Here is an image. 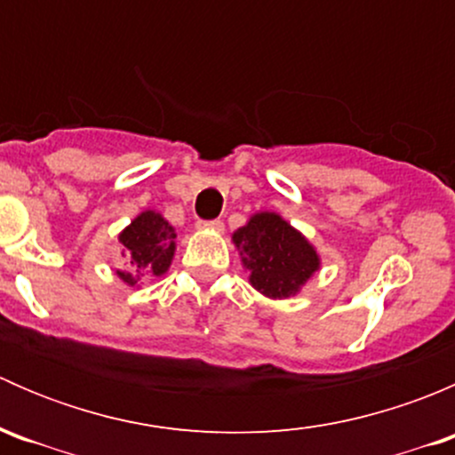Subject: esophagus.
Listing matches in <instances>:
<instances>
[{
	"mask_svg": "<svg viewBox=\"0 0 455 455\" xmlns=\"http://www.w3.org/2000/svg\"><path fill=\"white\" fill-rule=\"evenodd\" d=\"M202 227H206V228H213V231H222L224 228V222L222 220H209V222H200Z\"/></svg>",
	"mask_w": 455,
	"mask_h": 455,
	"instance_id": "34e87169",
	"label": "esophagus"
}]
</instances>
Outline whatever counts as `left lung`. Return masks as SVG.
<instances>
[{"label":"left lung","mask_w":455,"mask_h":455,"mask_svg":"<svg viewBox=\"0 0 455 455\" xmlns=\"http://www.w3.org/2000/svg\"><path fill=\"white\" fill-rule=\"evenodd\" d=\"M233 242L251 270V283L273 299L299 292L319 270V255L310 242L277 213H255L233 233Z\"/></svg>","instance_id":"1"}]
</instances>
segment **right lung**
Wrapping results in <instances>:
<instances>
[{"instance_id": "add662e5", "label": "right lung", "mask_w": 455, "mask_h": 455, "mask_svg": "<svg viewBox=\"0 0 455 455\" xmlns=\"http://www.w3.org/2000/svg\"><path fill=\"white\" fill-rule=\"evenodd\" d=\"M123 244L125 268L118 277L127 286H136L145 277H160L172 266L176 251V231L172 224L156 211L140 213L125 231L118 235Z\"/></svg>"}]
</instances>
